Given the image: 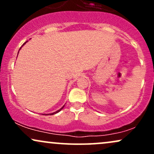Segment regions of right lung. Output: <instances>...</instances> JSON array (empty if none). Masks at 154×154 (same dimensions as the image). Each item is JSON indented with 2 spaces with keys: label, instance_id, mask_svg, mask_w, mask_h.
Returning <instances> with one entry per match:
<instances>
[{
  "label": "right lung",
  "instance_id": "1",
  "mask_svg": "<svg viewBox=\"0 0 154 154\" xmlns=\"http://www.w3.org/2000/svg\"><path fill=\"white\" fill-rule=\"evenodd\" d=\"M26 43V42H25V43H24V44H23V45H24V44H25ZM21 48H22V47H21ZM21 48H19V49H21ZM63 106L62 107V108H61V109H59V110H58L57 111H56V112H54V113H52V114H51V115H53V114H56V113H58V112H59V111H61V109H63ZM46 115H47V114H46Z\"/></svg>",
  "mask_w": 154,
  "mask_h": 154
}]
</instances>
